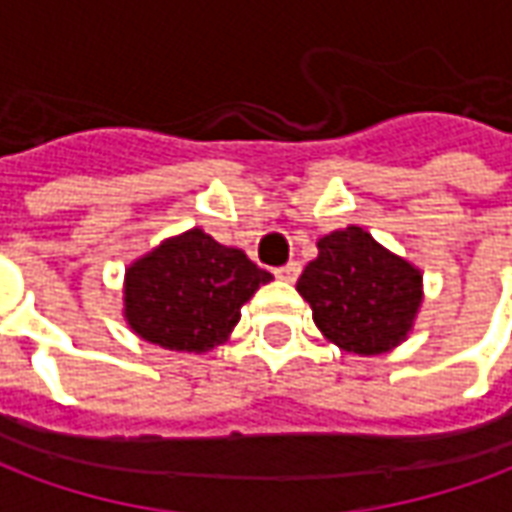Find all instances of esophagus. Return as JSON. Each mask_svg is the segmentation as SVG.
Listing matches in <instances>:
<instances>
[{
  "label": "esophagus",
  "instance_id": "obj_1",
  "mask_svg": "<svg viewBox=\"0 0 512 512\" xmlns=\"http://www.w3.org/2000/svg\"><path fill=\"white\" fill-rule=\"evenodd\" d=\"M301 266L296 263V260H290V263H285V266L274 268V274H277V279H285V282H293V279L299 277Z\"/></svg>",
  "mask_w": 512,
  "mask_h": 512
}]
</instances>
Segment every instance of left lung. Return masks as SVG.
Returning a JSON list of instances; mask_svg holds the SVG:
<instances>
[{
    "mask_svg": "<svg viewBox=\"0 0 512 512\" xmlns=\"http://www.w3.org/2000/svg\"><path fill=\"white\" fill-rule=\"evenodd\" d=\"M296 290L323 337L359 356L403 343L425 299L422 271L356 224L318 238V257L301 271Z\"/></svg>",
    "mask_w": 512,
    "mask_h": 512,
    "instance_id": "left-lung-1",
    "label": "left lung"
}]
</instances>
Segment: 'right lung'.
Wrapping results in <instances>:
<instances>
[{"instance_id":"obj_1","label":"right lung","mask_w":512,"mask_h":512,"mask_svg":"<svg viewBox=\"0 0 512 512\" xmlns=\"http://www.w3.org/2000/svg\"><path fill=\"white\" fill-rule=\"evenodd\" d=\"M271 274L194 227L161 241L126 268L123 318L142 340L167 351L205 354L227 343L241 307Z\"/></svg>"}]
</instances>
